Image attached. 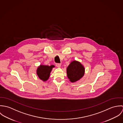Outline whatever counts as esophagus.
<instances>
[{"label":"esophagus","instance_id":"esophagus-1","mask_svg":"<svg viewBox=\"0 0 123 123\" xmlns=\"http://www.w3.org/2000/svg\"><path fill=\"white\" fill-rule=\"evenodd\" d=\"M56 66L58 68H60L61 67V64H60V63H56Z\"/></svg>","mask_w":123,"mask_h":123}]
</instances>
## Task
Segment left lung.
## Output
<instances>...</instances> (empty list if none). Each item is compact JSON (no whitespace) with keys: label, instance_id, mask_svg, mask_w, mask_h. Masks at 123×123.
<instances>
[{"label":"left lung","instance_id":"8db88e82","mask_svg":"<svg viewBox=\"0 0 123 123\" xmlns=\"http://www.w3.org/2000/svg\"><path fill=\"white\" fill-rule=\"evenodd\" d=\"M67 74L71 82H75L81 79L85 73V68L81 63L73 61L67 68Z\"/></svg>","mask_w":123,"mask_h":123}]
</instances>
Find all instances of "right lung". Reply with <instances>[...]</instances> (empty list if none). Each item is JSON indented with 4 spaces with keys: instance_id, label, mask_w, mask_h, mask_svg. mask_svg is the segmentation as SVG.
<instances>
[{
    "instance_id": "add662e5",
    "label": "right lung",
    "mask_w": 123,
    "mask_h": 123,
    "mask_svg": "<svg viewBox=\"0 0 123 123\" xmlns=\"http://www.w3.org/2000/svg\"><path fill=\"white\" fill-rule=\"evenodd\" d=\"M54 67L55 66L53 65L48 66L41 64L37 68L36 74L40 80L43 81H45L48 80L50 73Z\"/></svg>"
}]
</instances>
